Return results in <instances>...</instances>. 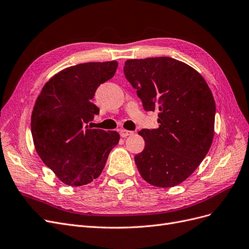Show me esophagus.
I'll use <instances>...</instances> for the list:
<instances>
[{
  "instance_id": "1",
  "label": "esophagus",
  "mask_w": 249,
  "mask_h": 249,
  "mask_svg": "<svg viewBox=\"0 0 249 249\" xmlns=\"http://www.w3.org/2000/svg\"><path fill=\"white\" fill-rule=\"evenodd\" d=\"M132 134H133V131H130V130H126V129L120 130V135L122 137H127L128 135H132Z\"/></svg>"
}]
</instances>
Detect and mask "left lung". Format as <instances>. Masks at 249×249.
I'll return each mask as SVG.
<instances>
[{"mask_svg":"<svg viewBox=\"0 0 249 249\" xmlns=\"http://www.w3.org/2000/svg\"><path fill=\"white\" fill-rule=\"evenodd\" d=\"M123 71L146 112L160 110L159 128L139 132L145 146L134 157L137 169L153 186H177L195 171L213 143V93L197 71L171 57L129 59Z\"/></svg>","mask_w":249,"mask_h":249,"instance_id":"left-lung-1","label":"left lung"}]
</instances>
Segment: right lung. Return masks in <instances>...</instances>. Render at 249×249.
Masks as SVG:
<instances>
[{"instance_id":"obj_1","label":"right lung","mask_w":249,"mask_h":249,"mask_svg":"<svg viewBox=\"0 0 249 249\" xmlns=\"http://www.w3.org/2000/svg\"><path fill=\"white\" fill-rule=\"evenodd\" d=\"M117 67L113 60L67 68L46 83L36 98L31 122L36 151L66 185L78 187L97 178L120 140L116 131L87 125L99 114L91 99Z\"/></svg>"}]
</instances>
